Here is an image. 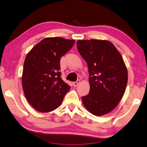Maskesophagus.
Instances as JSON below:
<instances>
[{
	"label": "esophagus",
	"instance_id": "34e87169",
	"mask_svg": "<svg viewBox=\"0 0 147 147\" xmlns=\"http://www.w3.org/2000/svg\"><path fill=\"white\" fill-rule=\"evenodd\" d=\"M79 83H80V80H79V79H78V80H77L76 81L73 82V85L74 86H77Z\"/></svg>",
	"mask_w": 147,
	"mask_h": 147
}]
</instances>
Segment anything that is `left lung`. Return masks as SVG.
<instances>
[{"mask_svg": "<svg viewBox=\"0 0 147 147\" xmlns=\"http://www.w3.org/2000/svg\"><path fill=\"white\" fill-rule=\"evenodd\" d=\"M79 53L88 68L89 94L82 97L84 106L97 116L114 110L124 95L128 72L120 53L109 40H79Z\"/></svg>", "mask_w": 147, "mask_h": 147, "instance_id": "obj_1", "label": "left lung"}]
</instances>
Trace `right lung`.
<instances>
[{"label":"right lung","mask_w":147,"mask_h":147,"mask_svg":"<svg viewBox=\"0 0 147 147\" xmlns=\"http://www.w3.org/2000/svg\"><path fill=\"white\" fill-rule=\"evenodd\" d=\"M74 43V40L62 37L45 38L26 57L22 88L28 101L37 111L56 109L70 89L61 79L60 60Z\"/></svg>","instance_id":"obj_1"}]
</instances>
